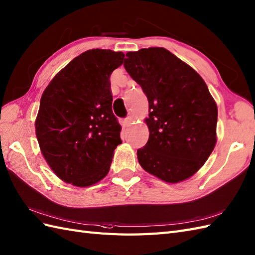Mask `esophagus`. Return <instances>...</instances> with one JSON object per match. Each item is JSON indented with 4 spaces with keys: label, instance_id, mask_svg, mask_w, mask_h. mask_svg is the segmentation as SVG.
<instances>
[{
    "label": "esophagus",
    "instance_id": "obj_1",
    "mask_svg": "<svg viewBox=\"0 0 255 255\" xmlns=\"http://www.w3.org/2000/svg\"><path fill=\"white\" fill-rule=\"evenodd\" d=\"M133 117L132 116H128V118H126V120H124V123H126V126L127 127H129L132 124V122H133Z\"/></svg>",
    "mask_w": 255,
    "mask_h": 255
}]
</instances>
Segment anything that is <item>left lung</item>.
Wrapping results in <instances>:
<instances>
[{
    "label": "left lung",
    "instance_id": "1",
    "mask_svg": "<svg viewBox=\"0 0 255 255\" xmlns=\"http://www.w3.org/2000/svg\"><path fill=\"white\" fill-rule=\"evenodd\" d=\"M123 65L149 103V138L137 150L139 164L167 183L189 178L216 144L217 106L206 82L163 47L128 52Z\"/></svg>",
    "mask_w": 255,
    "mask_h": 255
}]
</instances>
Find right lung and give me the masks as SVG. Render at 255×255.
Returning <instances> with one entry per match:
<instances>
[{"label":"right lung","instance_id":"right-lung-1","mask_svg":"<svg viewBox=\"0 0 255 255\" xmlns=\"http://www.w3.org/2000/svg\"><path fill=\"white\" fill-rule=\"evenodd\" d=\"M123 59L122 52L89 49L43 92L36 138L49 167L68 184L88 187L109 172L114 150L122 142L109 79Z\"/></svg>","mask_w":255,"mask_h":255}]
</instances>
